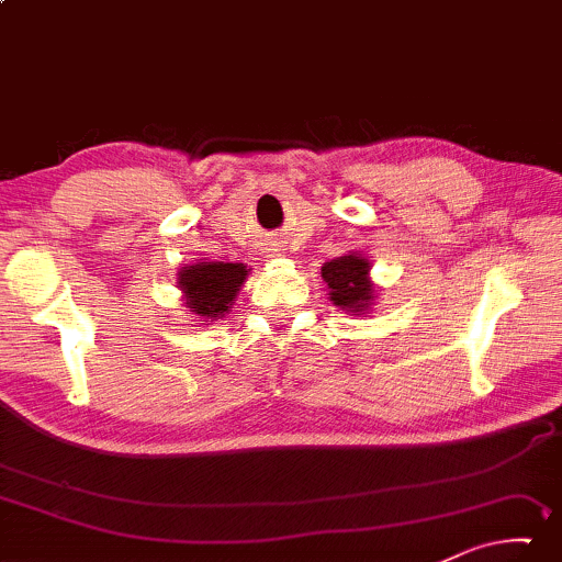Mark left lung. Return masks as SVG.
Instances as JSON below:
<instances>
[{
  "mask_svg": "<svg viewBox=\"0 0 562 562\" xmlns=\"http://www.w3.org/2000/svg\"><path fill=\"white\" fill-rule=\"evenodd\" d=\"M372 265L360 252H347L323 265V280L327 282V295L335 307L347 315H368L375 305L378 290L370 278Z\"/></svg>",
  "mask_w": 562,
  "mask_h": 562,
  "instance_id": "8db88e82",
  "label": "left lung"
}]
</instances>
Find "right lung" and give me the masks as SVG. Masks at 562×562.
Returning <instances> with one entry per match:
<instances>
[{
	"mask_svg": "<svg viewBox=\"0 0 562 562\" xmlns=\"http://www.w3.org/2000/svg\"><path fill=\"white\" fill-rule=\"evenodd\" d=\"M247 274L249 270L243 262L200 260L180 267L177 288L182 290L184 307H190V313L200 317L198 323L212 325L229 313Z\"/></svg>",
	"mask_w": 562,
	"mask_h": 562,
	"instance_id": "right-lung-1",
	"label": "right lung"
}]
</instances>
